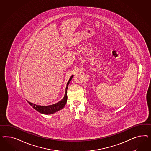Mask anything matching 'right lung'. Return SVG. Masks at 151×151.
<instances>
[{"label": "right lung", "instance_id": "1", "mask_svg": "<svg viewBox=\"0 0 151 151\" xmlns=\"http://www.w3.org/2000/svg\"><path fill=\"white\" fill-rule=\"evenodd\" d=\"M73 75H72L71 78H70L69 81L67 83V85L66 87V90H65V93L64 95V98L59 102L58 103H56L54 105L49 106H40L34 104H32V102H30L28 101V103L32 106L34 109L37 110L39 112L45 114H54L56 112L61 110L63 109L64 106L66 105V102H67V99H68V96H67V90L68 88V86L71 80L73 78Z\"/></svg>", "mask_w": 151, "mask_h": 151}]
</instances>
